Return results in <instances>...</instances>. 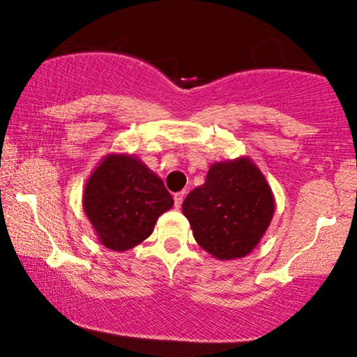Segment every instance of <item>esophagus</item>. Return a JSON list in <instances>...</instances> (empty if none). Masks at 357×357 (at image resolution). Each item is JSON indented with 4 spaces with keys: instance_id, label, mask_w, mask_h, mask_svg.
I'll return each mask as SVG.
<instances>
[{
    "instance_id": "34e87169",
    "label": "esophagus",
    "mask_w": 357,
    "mask_h": 357,
    "mask_svg": "<svg viewBox=\"0 0 357 357\" xmlns=\"http://www.w3.org/2000/svg\"><path fill=\"white\" fill-rule=\"evenodd\" d=\"M183 198H185V192H178V193H175V195H174V203H175V208L178 209L180 206H182Z\"/></svg>"
}]
</instances>
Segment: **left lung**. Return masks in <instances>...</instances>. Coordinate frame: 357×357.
I'll list each match as a JSON object with an SVG mask.
<instances>
[{
    "mask_svg": "<svg viewBox=\"0 0 357 357\" xmlns=\"http://www.w3.org/2000/svg\"><path fill=\"white\" fill-rule=\"evenodd\" d=\"M198 245L218 260L250 253L275 216V197L250 158L214 162L182 204Z\"/></svg>",
    "mask_w": 357,
    "mask_h": 357,
    "instance_id": "8db88e82",
    "label": "left lung"
}]
</instances>
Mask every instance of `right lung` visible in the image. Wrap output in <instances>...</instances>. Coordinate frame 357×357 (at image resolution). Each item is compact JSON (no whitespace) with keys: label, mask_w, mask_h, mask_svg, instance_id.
Segmentation results:
<instances>
[{"label":"right lung","mask_w":357,"mask_h":357,"mask_svg":"<svg viewBox=\"0 0 357 357\" xmlns=\"http://www.w3.org/2000/svg\"><path fill=\"white\" fill-rule=\"evenodd\" d=\"M174 206L164 182L133 154H109L87 178L82 209L102 245L130 250L154 231L160 214Z\"/></svg>","instance_id":"1"}]
</instances>
